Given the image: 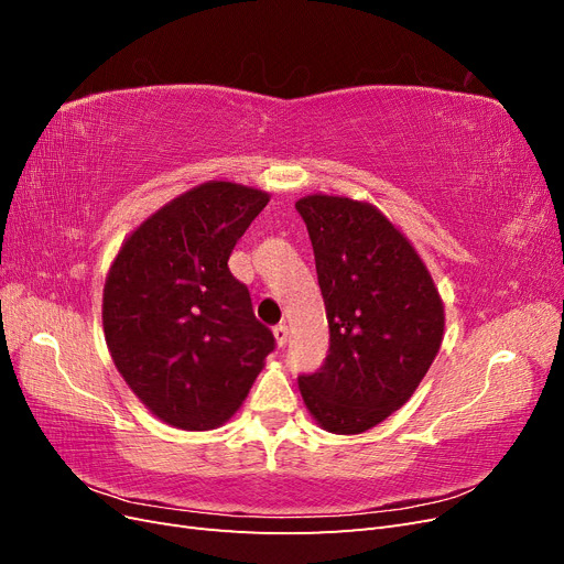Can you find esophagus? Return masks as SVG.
I'll list each match as a JSON object with an SVG mask.
<instances>
[{
  "label": "esophagus",
  "instance_id": "1",
  "mask_svg": "<svg viewBox=\"0 0 564 564\" xmlns=\"http://www.w3.org/2000/svg\"><path fill=\"white\" fill-rule=\"evenodd\" d=\"M272 336H275V340H278V346L282 348L284 344H286V338H289V329H286V324H278L275 329H272Z\"/></svg>",
  "mask_w": 564,
  "mask_h": 564
}]
</instances>
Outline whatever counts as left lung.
<instances>
[{"mask_svg":"<svg viewBox=\"0 0 564 564\" xmlns=\"http://www.w3.org/2000/svg\"><path fill=\"white\" fill-rule=\"evenodd\" d=\"M329 322L322 369L299 377L301 398L324 431L357 435L414 395L445 336V303L404 232L365 199L305 195Z\"/></svg>","mask_w":564,"mask_h":564,"instance_id":"left-lung-1","label":"left lung"}]
</instances>
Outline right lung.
<instances>
[{
    "label": "right lung",
    "mask_w": 564,
    "mask_h": 564,
    "mask_svg": "<svg viewBox=\"0 0 564 564\" xmlns=\"http://www.w3.org/2000/svg\"><path fill=\"white\" fill-rule=\"evenodd\" d=\"M259 187L207 181L150 214L119 247L104 286V334L117 371L152 414L214 431L249 395L270 329L253 317L228 259L263 212Z\"/></svg>",
    "instance_id": "right-lung-1"
}]
</instances>
